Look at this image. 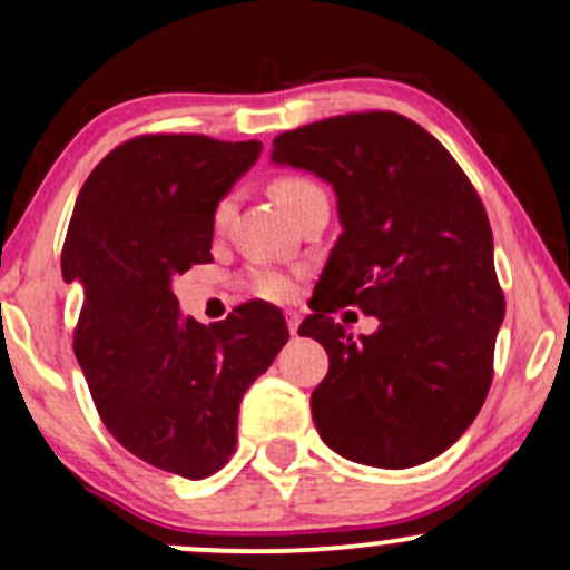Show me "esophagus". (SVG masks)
<instances>
[{"instance_id":"1","label":"esophagus","mask_w":570,"mask_h":570,"mask_svg":"<svg viewBox=\"0 0 570 570\" xmlns=\"http://www.w3.org/2000/svg\"><path fill=\"white\" fill-rule=\"evenodd\" d=\"M286 325H289L292 335H297V327H301V314H297V311H286Z\"/></svg>"}]
</instances>
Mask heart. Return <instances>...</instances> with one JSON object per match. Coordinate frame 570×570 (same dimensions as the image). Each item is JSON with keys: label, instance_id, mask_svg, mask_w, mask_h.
Segmentation results:
<instances>
[{"label": "heart", "instance_id": "b5f03b06", "mask_svg": "<svg viewBox=\"0 0 570 570\" xmlns=\"http://www.w3.org/2000/svg\"><path fill=\"white\" fill-rule=\"evenodd\" d=\"M316 190H322L320 185L311 183V179L305 177H278L273 183V196L278 199V205L284 207L286 213H292L297 205H303V202L308 199L311 194H316ZM232 213H235V199H232V196H224V199H220L213 209L215 229H224V226L229 224ZM248 286L254 295L265 297V301H273V303L289 301L297 289L295 278H292L289 273H284V269L278 267H267V265H256L248 269Z\"/></svg>", "mask_w": 570, "mask_h": 570}]
</instances>
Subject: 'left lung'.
<instances>
[{
    "label": "left lung",
    "instance_id": "1",
    "mask_svg": "<svg viewBox=\"0 0 570 570\" xmlns=\"http://www.w3.org/2000/svg\"><path fill=\"white\" fill-rule=\"evenodd\" d=\"M273 164L333 185L341 237L301 335L331 357L311 393L325 445L404 470L440 456L481 412L505 297L494 237L445 147L395 111L344 114L273 141ZM357 304L381 327L352 340L330 314Z\"/></svg>",
    "mask_w": 570,
    "mask_h": 570
}]
</instances>
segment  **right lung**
Masks as SVG:
<instances>
[{"mask_svg": "<svg viewBox=\"0 0 570 570\" xmlns=\"http://www.w3.org/2000/svg\"><path fill=\"white\" fill-rule=\"evenodd\" d=\"M262 141L155 134L119 144L76 199L62 278L83 303L73 352L114 440L175 475H213L237 445L239 401L289 341L250 301L224 322L179 314L175 275L213 262V209Z\"/></svg>", "mask_w": 570, "mask_h": 570, "instance_id": "1", "label": "right lung"}]
</instances>
